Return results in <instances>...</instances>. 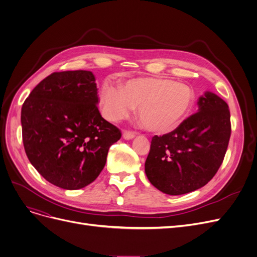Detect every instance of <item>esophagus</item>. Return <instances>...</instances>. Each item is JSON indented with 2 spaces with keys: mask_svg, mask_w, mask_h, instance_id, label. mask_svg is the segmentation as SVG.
I'll list each match as a JSON object with an SVG mask.
<instances>
[{
  "mask_svg": "<svg viewBox=\"0 0 257 257\" xmlns=\"http://www.w3.org/2000/svg\"><path fill=\"white\" fill-rule=\"evenodd\" d=\"M135 137H136V133L135 132L128 131V130L122 131V138H124L125 140H132Z\"/></svg>",
  "mask_w": 257,
  "mask_h": 257,
  "instance_id": "34e87169",
  "label": "esophagus"
}]
</instances>
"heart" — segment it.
<instances>
[{
	"label": "heart",
	"mask_w": 257,
	"mask_h": 257,
	"mask_svg": "<svg viewBox=\"0 0 257 257\" xmlns=\"http://www.w3.org/2000/svg\"><path fill=\"white\" fill-rule=\"evenodd\" d=\"M101 105L104 115L117 121L139 106L144 125L152 131H168L176 127L190 111L194 93L186 84L163 77H137L121 88L105 84L102 87Z\"/></svg>",
	"instance_id": "1"
}]
</instances>
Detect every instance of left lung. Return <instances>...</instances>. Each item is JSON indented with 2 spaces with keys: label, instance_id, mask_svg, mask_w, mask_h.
<instances>
[{
  "label": "left lung",
  "instance_id": "left-lung-1",
  "mask_svg": "<svg viewBox=\"0 0 257 257\" xmlns=\"http://www.w3.org/2000/svg\"><path fill=\"white\" fill-rule=\"evenodd\" d=\"M197 104V112L176 129L152 138L145 172L166 194L181 195L204 187L224 161L231 136L228 104L209 91Z\"/></svg>",
  "mask_w": 257,
  "mask_h": 257
}]
</instances>
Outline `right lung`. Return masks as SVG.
<instances>
[{
    "label": "right lung",
    "mask_w": 257,
    "mask_h": 257,
    "mask_svg": "<svg viewBox=\"0 0 257 257\" xmlns=\"http://www.w3.org/2000/svg\"><path fill=\"white\" fill-rule=\"evenodd\" d=\"M91 71L53 72L22 106V137L27 158L52 185L77 190L105 167L120 130L99 113Z\"/></svg>",
    "instance_id": "1"
}]
</instances>
